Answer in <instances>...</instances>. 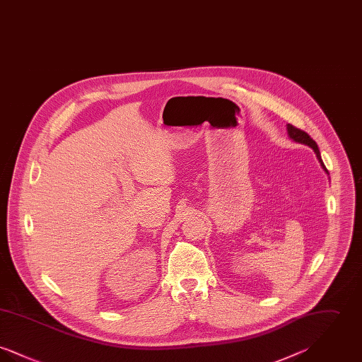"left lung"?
<instances>
[{
  "mask_svg": "<svg viewBox=\"0 0 362 362\" xmlns=\"http://www.w3.org/2000/svg\"><path fill=\"white\" fill-rule=\"evenodd\" d=\"M288 133H289V137L292 138L293 141H296V142H300V144H304V145H308L310 148L313 149V152L316 153V157H317V160L320 161V164H322V167H323V170L328 173L327 168L325 167V164H323V161H322V156H320V152H319V148H317V144L312 139V138L304 132V130H301V129H297V127H294L293 124H288Z\"/></svg>",
  "mask_w": 362,
  "mask_h": 362,
  "instance_id": "obj_1",
  "label": "left lung"
}]
</instances>
